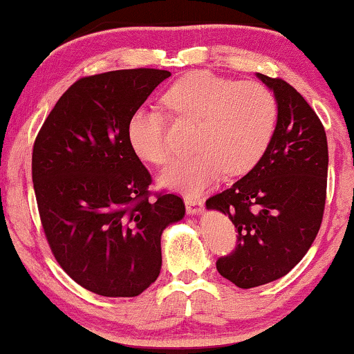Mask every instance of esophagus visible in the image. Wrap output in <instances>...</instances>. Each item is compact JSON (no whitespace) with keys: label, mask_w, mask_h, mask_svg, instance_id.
<instances>
[{"label":"esophagus","mask_w":354,"mask_h":354,"mask_svg":"<svg viewBox=\"0 0 354 354\" xmlns=\"http://www.w3.org/2000/svg\"><path fill=\"white\" fill-rule=\"evenodd\" d=\"M184 203H186V210L189 215H198L203 208V202L194 197H184Z\"/></svg>","instance_id":"1"}]
</instances>
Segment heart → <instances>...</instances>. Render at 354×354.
<instances>
[{
  "mask_svg": "<svg viewBox=\"0 0 354 354\" xmlns=\"http://www.w3.org/2000/svg\"><path fill=\"white\" fill-rule=\"evenodd\" d=\"M178 118L196 122L192 156L162 171V186L198 196L223 173L245 175L265 156L277 123L274 94L258 82H236L207 71L191 72L162 97ZM128 141L142 160L160 165L170 157L167 117L157 107H139L127 127Z\"/></svg>",
  "mask_w": 354,
  "mask_h": 354,
  "instance_id": "b5f03b06",
  "label": "heart"
}]
</instances>
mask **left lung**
I'll return each instance as SVG.
<instances>
[{"mask_svg": "<svg viewBox=\"0 0 354 354\" xmlns=\"http://www.w3.org/2000/svg\"><path fill=\"white\" fill-rule=\"evenodd\" d=\"M257 77L274 93L277 123L255 168L207 201L237 229L236 250L216 270L241 288L286 276L319 231L326 205L328 151L324 127L305 97L281 78Z\"/></svg>", "mask_w": 354, "mask_h": 354, "instance_id": "obj_1", "label": "left lung"}]
</instances>
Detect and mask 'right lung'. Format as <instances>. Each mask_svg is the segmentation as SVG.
Listing matches in <instances>:
<instances>
[{"instance_id":"add662e5","label":"right lung","mask_w":354,"mask_h":354,"mask_svg":"<svg viewBox=\"0 0 354 354\" xmlns=\"http://www.w3.org/2000/svg\"><path fill=\"white\" fill-rule=\"evenodd\" d=\"M171 73L129 68L80 78L33 144L32 178L51 252L102 297H138L160 274L163 229L183 220L175 194L149 198L152 178L128 141V120Z\"/></svg>"}]
</instances>
